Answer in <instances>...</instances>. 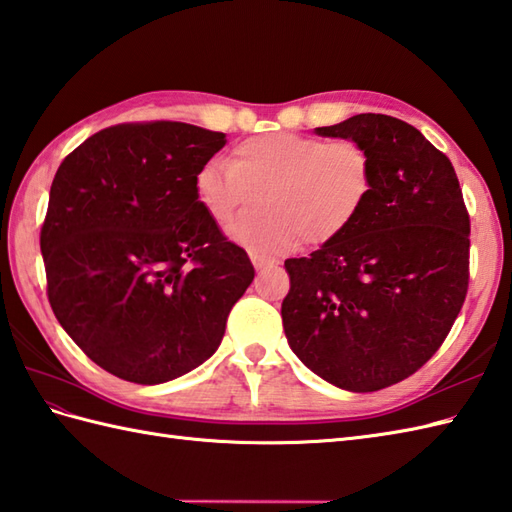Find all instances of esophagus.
<instances>
[{"label":"esophagus","mask_w":512,"mask_h":512,"mask_svg":"<svg viewBox=\"0 0 512 512\" xmlns=\"http://www.w3.org/2000/svg\"><path fill=\"white\" fill-rule=\"evenodd\" d=\"M251 261H253L255 270H264V268L275 266V259H270L266 255H259V253H251Z\"/></svg>","instance_id":"1"}]
</instances>
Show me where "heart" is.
I'll list each match as a JSON object with an SVG mask.
<instances>
[{
    "label": "heart",
    "instance_id": "b5f03b06",
    "mask_svg": "<svg viewBox=\"0 0 512 512\" xmlns=\"http://www.w3.org/2000/svg\"><path fill=\"white\" fill-rule=\"evenodd\" d=\"M373 159L358 141L270 133L240 141L231 163L200 165L194 176L198 205L224 224L259 194L257 211L229 224V237L253 253L323 246L347 231L371 198Z\"/></svg>",
    "mask_w": 512,
    "mask_h": 512
}]
</instances>
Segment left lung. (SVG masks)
<instances>
[{
    "label": "left lung",
    "mask_w": 512,
    "mask_h": 512,
    "mask_svg": "<svg viewBox=\"0 0 512 512\" xmlns=\"http://www.w3.org/2000/svg\"><path fill=\"white\" fill-rule=\"evenodd\" d=\"M316 135L362 144L375 181L347 231L285 261V338L325 382L382 390L432 358L465 303L469 213L454 165L397 117L360 113Z\"/></svg>",
    "instance_id": "left-lung-1"
}]
</instances>
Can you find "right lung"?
<instances>
[{"label":"right lung","instance_id":"1","mask_svg":"<svg viewBox=\"0 0 512 512\" xmlns=\"http://www.w3.org/2000/svg\"><path fill=\"white\" fill-rule=\"evenodd\" d=\"M227 135L120 124L58 168L41 229L47 299L89 358L135 384L194 371L253 283L251 259L198 205L194 176Z\"/></svg>","mask_w":512,"mask_h":512}]
</instances>
